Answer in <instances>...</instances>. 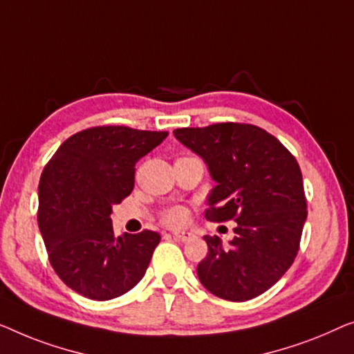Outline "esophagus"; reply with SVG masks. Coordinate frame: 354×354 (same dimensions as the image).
<instances>
[{"label":"esophagus","instance_id":"esophagus-1","mask_svg":"<svg viewBox=\"0 0 354 354\" xmlns=\"http://www.w3.org/2000/svg\"><path fill=\"white\" fill-rule=\"evenodd\" d=\"M194 236L192 232H187V231H178V232H173V237L176 239V241H181V242H186L189 241Z\"/></svg>","mask_w":354,"mask_h":354}]
</instances>
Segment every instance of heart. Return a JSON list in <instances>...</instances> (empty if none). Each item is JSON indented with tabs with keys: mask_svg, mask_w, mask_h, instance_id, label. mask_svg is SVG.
<instances>
[{
	"mask_svg": "<svg viewBox=\"0 0 354 354\" xmlns=\"http://www.w3.org/2000/svg\"><path fill=\"white\" fill-rule=\"evenodd\" d=\"M162 220L168 226H181L187 221V210L183 207H173L162 215Z\"/></svg>",
	"mask_w": 354,
	"mask_h": 354,
	"instance_id": "obj_1",
	"label": "heart"
}]
</instances>
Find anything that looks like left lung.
<instances>
[{"mask_svg": "<svg viewBox=\"0 0 354 354\" xmlns=\"http://www.w3.org/2000/svg\"><path fill=\"white\" fill-rule=\"evenodd\" d=\"M173 134L203 158L216 183L207 220L237 223L229 243L203 237L208 253L197 266L198 281L223 300L261 295L286 274L300 247L308 212L298 162L277 138L248 123L178 128Z\"/></svg>", "mask_w": 354, "mask_h": 354, "instance_id": "8db88e82", "label": "left lung"}]
</instances>
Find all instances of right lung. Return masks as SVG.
Returning a JSON list of instances; mask_svg holds the SVG:
<instances>
[{
  "label": "right lung",
  "mask_w": 354,
  "mask_h": 354,
  "mask_svg": "<svg viewBox=\"0 0 354 354\" xmlns=\"http://www.w3.org/2000/svg\"><path fill=\"white\" fill-rule=\"evenodd\" d=\"M168 136L128 127H94L73 134L46 163L38 186V226L49 263L80 295L106 301L146 274L160 234L113 236L112 205L134 187L139 158Z\"/></svg>",
  "instance_id": "obj_1"
}]
</instances>
